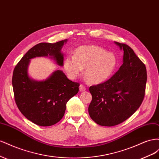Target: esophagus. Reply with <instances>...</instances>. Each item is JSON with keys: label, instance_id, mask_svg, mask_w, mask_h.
<instances>
[{"label": "esophagus", "instance_id": "1", "mask_svg": "<svg viewBox=\"0 0 159 159\" xmlns=\"http://www.w3.org/2000/svg\"><path fill=\"white\" fill-rule=\"evenodd\" d=\"M80 90L81 91H84L86 90V88L85 87V86L83 84H80Z\"/></svg>", "mask_w": 159, "mask_h": 159}]
</instances>
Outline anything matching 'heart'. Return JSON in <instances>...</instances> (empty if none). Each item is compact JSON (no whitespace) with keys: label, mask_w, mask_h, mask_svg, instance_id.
<instances>
[{"label":"heart","mask_w":159,"mask_h":159,"mask_svg":"<svg viewBox=\"0 0 159 159\" xmlns=\"http://www.w3.org/2000/svg\"><path fill=\"white\" fill-rule=\"evenodd\" d=\"M117 59L113 53L98 46L78 47L74 56H68L64 68L71 79H75L84 69V75L89 83L99 84L109 79L117 66Z\"/></svg>","instance_id":"obj_1"}]
</instances>
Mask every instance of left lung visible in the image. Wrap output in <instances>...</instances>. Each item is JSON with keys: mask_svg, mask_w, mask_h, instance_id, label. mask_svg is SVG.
I'll return each instance as SVG.
<instances>
[{"mask_svg": "<svg viewBox=\"0 0 159 159\" xmlns=\"http://www.w3.org/2000/svg\"><path fill=\"white\" fill-rule=\"evenodd\" d=\"M115 43L124 51L123 64L108 80L89 87L92 95L89 116L102 126H114L125 121L140 107L145 94V65L131 47Z\"/></svg>", "mask_w": 159, "mask_h": 159, "instance_id": "obj_1", "label": "left lung"}]
</instances>
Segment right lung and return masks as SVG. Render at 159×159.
<instances>
[{
    "label": "right lung",
    "mask_w": 159,
    "mask_h": 159,
    "mask_svg": "<svg viewBox=\"0 0 159 159\" xmlns=\"http://www.w3.org/2000/svg\"><path fill=\"white\" fill-rule=\"evenodd\" d=\"M67 40L54 44L42 42L28 50L13 71L12 84L14 100L26 119L39 126H51L64 117L66 103L78 93L80 84L68 79L63 71H55L45 81H36L28 75L30 60L50 56L63 66L61 49Z\"/></svg>",
    "instance_id": "obj_1"
}]
</instances>
